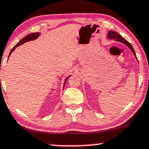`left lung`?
<instances>
[{"instance_id":"obj_1","label":"left lung","mask_w":149,"mask_h":149,"mask_svg":"<svg viewBox=\"0 0 149 149\" xmlns=\"http://www.w3.org/2000/svg\"><path fill=\"white\" fill-rule=\"evenodd\" d=\"M108 38H115V39L116 40V41H119V42H122V43L125 44V45H127V46L129 47L130 49H131L132 52H133V54H135V56H136V54H135V50H134L133 47L131 45V44L128 41H126L125 38H123L122 36L120 35V34H118V33L114 32V31H109V32H108ZM136 57H137V56H136Z\"/></svg>"}]
</instances>
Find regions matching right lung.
<instances>
[{
	"instance_id": "add662e5",
	"label": "right lung",
	"mask_w": 149,
	"mask_h": 149,
	"mask_svg": "<svg viewBox=\"0 0 149 149\" xmlns=\"http://www.w3.org/2000/svg\"><path fill=\"white\" fill-rule=\"evenodd\" d=\"M38 36H39V33H38V32H35V33H32V34H28V35H27L26 36H25V37H24L23 38H22V39L21 40V41H20L19 42H18V43L17 44H16V45H14V47H13L12 50H11V52H10V54H9L8 58L10 57V54H12V52H13V51L14 50V49H15V48H16V47L18 46V45H22V44L24 43H25V42H27V41H32V40L36 39V38H37ZM69 77H67V78L65 79V83H64V86H65V81H67L68 79V78H69Z\"/></svg>"
}]
</instances>
